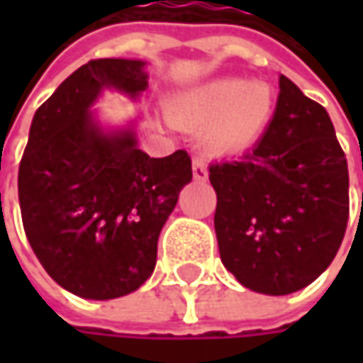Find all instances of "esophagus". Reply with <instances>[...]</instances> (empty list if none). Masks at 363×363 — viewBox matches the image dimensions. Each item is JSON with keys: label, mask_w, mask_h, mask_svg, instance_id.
I'll return each mask as SVG.
<instances>
[{"label": "esophagus", "mask_w": 363, "mask_h": 363, "mask_svg": "<svg viewBox=\"0 0 363 363\" xmlns=\"http://www.w3.org/2000/svg\"><path fill=\"white\" fill-rule=\"evenodd\" d=\"M208 177V165L202 157H196L194 160V179H206Z\"/></svg>", "instance_id": "34e87169"}]
</instances>
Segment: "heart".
Listing matches in <instances>:
<instances>
[{
  "label": "heart",
  "instance_id": "b5f03b06",
  "mask_svg": "<svg viewBox=\"0 0 363 363\" xmlns=\"http://www.w3.org/2000/svg\"><path fill=\"white\" fill-rule=\"evenodd\" d=\"M172 117L189 129H206V141L218 153H236L264 129L272 111V92L264 82L218 78L177 96Z\"/></svg>",
  "mask_w": 363,
  "mask_h": 363
}]
</instances>
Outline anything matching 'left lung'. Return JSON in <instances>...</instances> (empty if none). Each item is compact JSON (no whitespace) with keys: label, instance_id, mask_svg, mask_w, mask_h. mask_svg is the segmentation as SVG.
<instances>
[{"label":"left lung","instance_id":"8db88e82","mask_svg":"<svg viewBox=\"0 0 363 363\" xmlns=\"http://www.w3.org/2000/svg\"><path fill=\"white\" fill-rule=\"evenodd\" d=\"M272 121L240 160L210 165L222 264L264 295H289L331 264L350 216V175L328 111L279 78Z\"/></svg>","mask_w":363,"mask_h":363}]
</instances>
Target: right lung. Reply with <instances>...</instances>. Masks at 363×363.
I'll use <instances>...</instances> for the list:
<instances>
[{
  "label": "right lung",
  "mask_w": 363,
  "mask_h": 363,
  "mask_svg": "<svg viewBox=\"0 0 363 363\" xmlns=\"http://www.w3.org/2000/svg\"><path fill=\"white\" fill-rule=\"evenodd\" d=\"M143 60H91L35 111L18 175L21 220L38 260L82 299L137 291L157 262V238L191 160L179 149L149 157L133 127L105 131L91 106L111 89L137 99Z\"/></svg>",
  "instance_id": "1"
}]
</instances>
